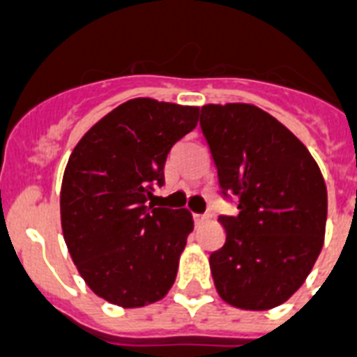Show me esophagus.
<instances>
[{"label":"esophagus","mask_w":357,"mask_h":357,"mask_svg":"<svg viewBox=\"0 0 357 357\" xmlns=\"http://www.w3.org/2000/svg\"><path fill=\"white\" fill-rule=\"evenodd\" d=\"M210 219V215H199V213H193V220H195L197 225H200V222H204V220Z\"/></svg>","instance_id":"obj_1"}]
</instances>
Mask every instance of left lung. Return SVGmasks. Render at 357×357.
Returning <instances> with one entry per match:
<instances>
[{"instance_id": "left-lung-1", "label": "left lung", "mask_w": 357, "mask_h": 357, "mask_svg": "<svg viewBox=\"0 0 357 357\" xmlns=\"http://www.w3.org/2000/svg\"><path fill=\"white\" fill-rule=\"evenodd\" d=\"M200 129L220 191L238 215H220L226 243L210 255L215 288L243 310L279 306L301 287L325 241L326 185L305 144L250 104H208Z\"/></svg>"}]
</instances>
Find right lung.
<instances>
[{"instance_id":"1","label":"right lung","mask_w":357,"mask_h":357,"mask_svg":"<svg viewBox=\"0 0 357 357\" xmlns=\"http://www.w3.org/2000/svg\"><path fill=\"white\" fill-rule=\"evenodd\" d=\"M199 107L132 98L96 122L70 153L60 193L61 229L87 287L138 308L166 296L193 219L155 208L173 144L195 129Z\"/></svg>"}]
</instances>
